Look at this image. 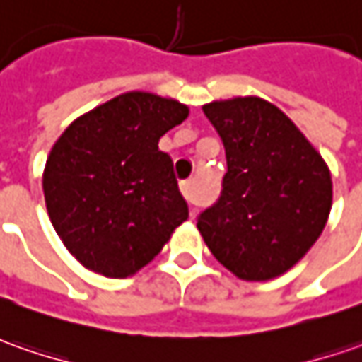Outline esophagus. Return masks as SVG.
I'll use <instances>...</instances> for the list:
<instances>
[{"label":"esophagus","instance_id":"34e87169","mask_svg":"<svg viewBox=\"0 0 362 362\" xmlns=\"http://www.w3.org/2000/svg\"><path fill=\"white\" fill-rule=\"evenodd\" d=\"M180 190L184 194V198L188 202H192V184L190 182H180Z\"/></svg>","mask_w":362,"mask_h":362}]
</instances>
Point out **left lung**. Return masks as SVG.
<instances>
[{"mask_svg":"<svg viewBox=\"0 0 362 362\" xmlns=\"http://www.w3.org/2000/svg\"><path fill=\"white\" fill-rule=\"evenodd\" d=\"M226 148L218 204L198 218L208 250L243 281L291 269L325 228L333 180L319 150L284 110L259 97L202 107Z\"/></svg>","mask_w":362,"mask_h":362,"instance_id":"left-lung-1","label":"left lung"}]
</instances>
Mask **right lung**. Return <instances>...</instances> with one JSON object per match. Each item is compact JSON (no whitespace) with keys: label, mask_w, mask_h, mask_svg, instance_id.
<instances>
[{"label":"right lung","mask_w":362,"mask_h":362,"mask_svg":"<svg viewBox=\"0 0 362 362\" xmlns=\"http://www.w3.org/2000/svg\"><path fill=\"white\" fill-rule=\"evenodd\" d=\"M190 109L146 90L110 98L69 124L43 170L47 214L63 245L95 274L124 279L188 220L158 140Z\"/></svg>","instance_id":"1"}]
</instances>
